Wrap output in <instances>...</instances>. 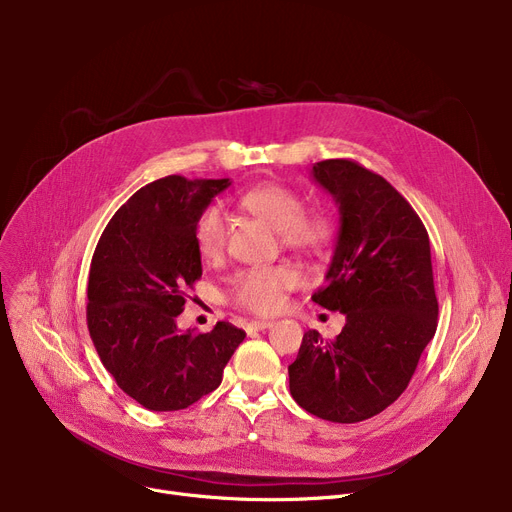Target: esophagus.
I'll use <instances>...</instances> for the list:
<instances>
[{
  "label": "esophagus",
  "mask_w": 512,
  "mask_h": 512,
  "mask_svg": "<svg viewBox=\"0 0 512 512\" xmlns=\"http://www.w3.org/2000/svg\"><path fill=\"white\" fill-rule=\"evenodd\" d=\"M270 326H272V321H267V319H253V321H249V324H247V332H249V334L261 332V330H267Z\"/></svg>",
  "instance_id": "1"
}]
</instances>
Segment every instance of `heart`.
I'll return each instance as SVG.
<instances>
[{"mask_svg":"<svg viewBox=\"0 0 512 512\" xmlns=\"http://www.w3.org/2000/svg\"><path fill=\"white\" fill-rule=\"evenodd\" d=\"M238 205L255 218L278 230L286 247L319 251L334 236L332 215L321 209H305L303 195L282 182H263L238 197ZM228 240L226 215L220 205L201 209L195 222V245L203 259H218ZM297 284V274L284 265L247 267L232 276L228 299L247 311L270 315L282 307L284 294Z\"/></svg>","mask_w":512,"mask_h":512,"instance_id":"b5f03b06","label":"heart"}]
</instances>
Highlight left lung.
<instances>
[{
  "mask_svg": "<svg viewBox=\"0 0 512 512\" xmlns=\"http://www.w3.org/2000/svg\"><path fill=\"white\" fill-rule=\"evenodd\" d=\"M311 174L340 209L326 284L311 299L346 324L332 340L305 332L290 394L319 419L357 423L407 390L436 334L432 251L415 209L380 174L353 159L317 161Z\"/></svg>",
  "mask_w": 512,
  "mask_h": 512,
  "instance_id": "obj_1",
  "label": "left lung"
}]
</instances>
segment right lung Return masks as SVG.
<instances>
[{
  "label": "right lung",
  "instance_id": "1",
  "mask_svg": "<svg viewBox=\"0 0 512 512\" xmlns=\"http://www.w3.org/2000/svg\"><path fill=\"white\" fill-rule=\"evenodd\" d=\"M228 186V178H159L114 213L93 253L91 340L116 384L149 411H180L213 392L247 336L228 321L205 334L176 326L186 290L203 274L197 215Z\"/></svg>",
  "mask_w": 512,
  "mask_h": 512
}]
</instances>
